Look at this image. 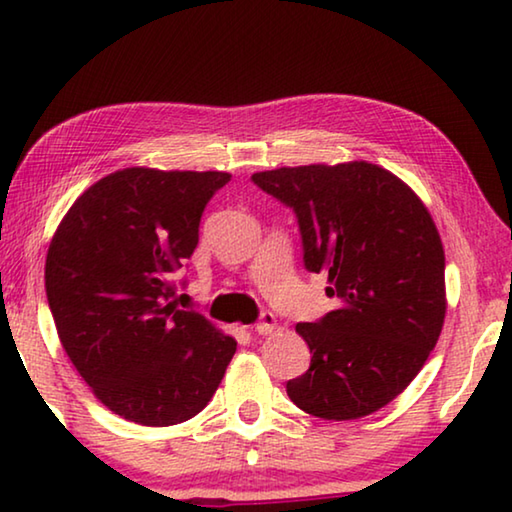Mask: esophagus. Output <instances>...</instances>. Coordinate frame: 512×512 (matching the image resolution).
Wrapping results in <instances>:
<instances>
[{
    "mask_svg": "<svg viewBox=\"0 0 512 512\" xmlns=\"http://www.w3.org/2000/svg\"><path fill=\"white\" fill-rule=\"evenodd\" d=\"M275 325H277L275 316L271 314V311H264V314L259 316V320L255 323V332L262 334V336H268V334L275 332Z\"/></svg>",
    "mask_w": 512,
    "mask_h": 512,
    "instance_id": "1",
    "label": "esophagus"
}]
</instances>
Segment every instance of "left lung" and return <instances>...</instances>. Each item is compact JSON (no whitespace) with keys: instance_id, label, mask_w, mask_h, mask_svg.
Segmentation results:
<instances>
[{"instance_id":"8db88e82","label":"left lung","mask_w":512,"mask_h":512,"mask_svg":"<svg viewBox=\"0 0 512 512\" xmlns=\"http://www.w3.org/2000/svg\"><path fill=\"white\" fill-rule=\"evenodd\" d=\"M298 216L305 266L339 300L298 323L311 366L287 381L291 402L323 420H357L393 402L443 332L445 250L413 189L377 164H307L253 173Z\"/></svg>"}]
</instances>
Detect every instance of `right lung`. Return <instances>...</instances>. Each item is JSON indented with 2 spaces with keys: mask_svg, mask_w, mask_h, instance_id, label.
Returning a JSON list of instances; mask_svg holds the SVG:
<instances>
[{
  "mask_svg": "<svg viewBox=\"0 0 512 512\" xmlns=\"http://www.w3.org/2000/svg\"><path fill=\"white\" fill-rule=\"evenodd\" d=\"M223 171L128 167L85 189L49 244L45 289L69 361L112 413L171 427L201 413L237 350L176 309L171 273L192 257Z\"/></svg>",
  "mask_w": 512,
  "mask_h": 512,
  "instance_id": "add662e5",
  "label": "right lung"
}]
</instances>
